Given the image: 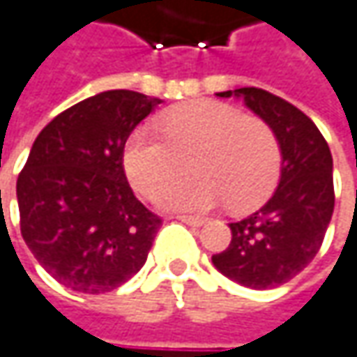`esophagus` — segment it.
I'll use <instances>...</instances> for the list:
<instances>
[{
  "label": "esophagus",
  "mask_w": 357,
  "mask_h": 357,
  "mask_svg": "<svg viewBox=\"0 0 357 357\" xmlns=\"http://www.w3.org/2000/svg\"><path fill=\"white\" fill-rule=\"evenodd\" d=\"M178 221H183V223H187V225H192V227H201V225H205V221L207 219H203V217H195V215H176Z\"/></svg>",
  "instance_id": "1"
}]
</instances>
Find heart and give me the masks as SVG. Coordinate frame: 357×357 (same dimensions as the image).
<instances>
[{
	"mask_svg": "<svg viewBox=\"0 0 357 357\" xmlns=\"http://www.w3.org/2000/svg\"><path fill=\"white\" fill-rule=\"evenodd\" d=\"M162 136L134 130L123 144L130 185L154 197L192 158V177L158 192V205L172 211H207L227 201L231 211L260 205L280 174V144L266 121L238 107L199 99L172 107L160 121Z\"/></svg>",
	"mask_w": 357,
	"mask_h": 357,
	"instance_id": "b5f03b06",
	"label": "heart"
}]
</instances>
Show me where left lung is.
Wrapping results in <instances>:
<instances>
[{
  "mask_svg": "<svg viewBox=\"0 0 357 357\" xmlns=\"http://www.w3.org/2000/svg\"><path fill=\"white\" fill-rule=\"evenodd\" d=\"M242 97L276 134L282 154L280 183L264 207L229 223L231 242L213 254V266L250 289H276L317 256L333 215V158L311 117L264 89L217 93Z\"/></svg>",
  "mask_w": 357,
  "mask_h": 357,
  "instance_id": "left-lung-1",
  "label": "left lung"
}]
</instances>
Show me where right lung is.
Segmentation results:
<instances>
[{
	"mask_svg": "<svg viewBox=\"0 0 357 357\" xmlns=\"http://www.w3.org/2000/svg\"><path fill=\"white\" fill-rule=\"evenodd\" d=\"M162 103L103 91L59 114L34 140L17 176L22 238L70 291L109 293L146 262L162 219L148 211L123 170V144Z\"/></svg>",
	"mask_w": 357,
	"mask_h": 357,
	"instance_id": "obj_1",
	"label": "right lung"
}]
</instances>
